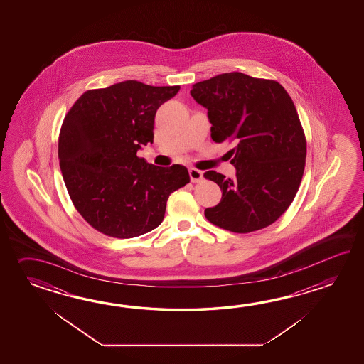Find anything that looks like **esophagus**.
<instances>
[{"label":"esophagus","mask_w":364,"mask_h":364,"mask_svg":"<svg viewBox=\"0 0 364 364\" xmlns=\"http://www.w3.org/2000/svg\"><path fill=\"white\" fill-rule=\"evenodd\" d=\"M188 173H190V179H191V182H193V183L200 182L201 179H203V171H198L195 168H190Z\"/></svg>","instance_id":"34e87169"}]
</instances>
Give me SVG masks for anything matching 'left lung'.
I'll return each instance as SVG.
<instances>
[{
    "label": "left lung",
    "mask_w": 364,
    "mask_h": 364,
    "mask_svg": "<svg viewBox=\"0 0 364 364\" xmlns=\"http://www.w3.org/2000/svg\"><path fill=\"white\" fill-rule=\"evenodd\" d=\"M193 100L208 110L213 141H232L234 178L204 177L223 191L204 215L234 232L273 224L294 200L306 164V138L294 102L276 80L226 73L193 85Z\"/></svg>",
    "instance_id": "obj_1"
}]
</instances>
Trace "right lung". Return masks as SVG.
<instances>
[{
	"instance_id": "1",
	"label": "right lung",
	"mask_w": 364,
	"mask_h": 364,
	"mask_svg": "<svg viewBox=\"0 0 364 364\" xmlns=\"http://www.w3.org/2000/svg\"><path fill=\"white\" fill-rule=\"evenodd\" d=\"M179 85L124 80L85 91L62 124L58 159L77 212L93 229L134 238L163 223L173 191L190 182L185 166H156L138 157L154 141L157 109Z\"/></svg>"
}]
</instances>
